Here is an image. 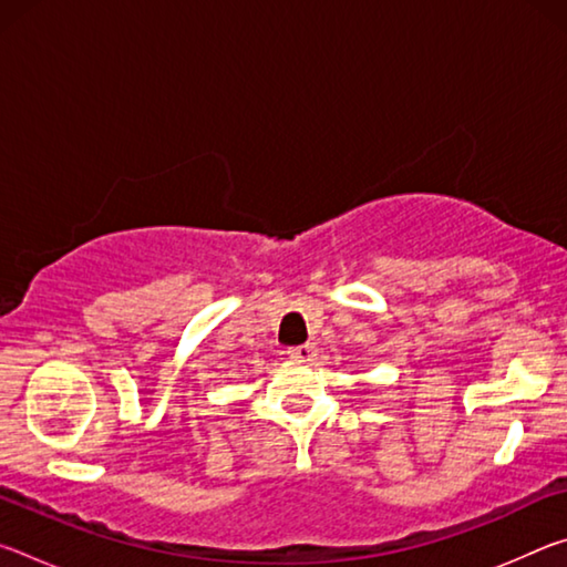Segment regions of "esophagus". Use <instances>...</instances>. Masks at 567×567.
<instances>
[{"instance_id":"34e87169","label":"esophagus","mask_w":567,"mask_h":567,"mask_svg":"<svg viewBox=\"0 0 567 567\" xmlns=\"http://www.w3.org/2000/svg\"><path fill=\"white\" fill-rule=\"evenodd\" d=\"M315 344H310V342H305V344H297V348H290L287 350V354H290L292 360H297V362H307V360H312L315 358Z\"/></svg>"}]
</instances>
